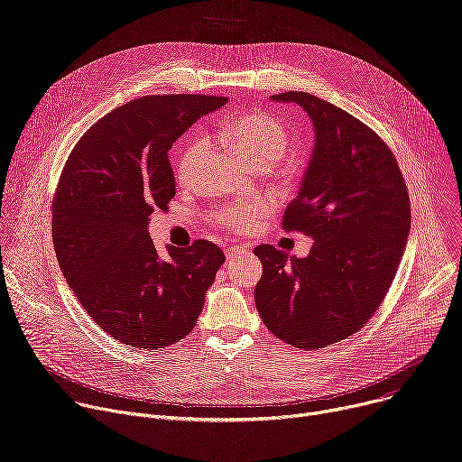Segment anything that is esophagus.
Listing matches in <instances>:
<instances>
[{
	"label": "esophagus",
	"instance_id": "obj_1",
	"mask_svg": "<svg viewBox=\"0 0 462 462\" xmlns=\"http://www.w3.org/2000/svg\"><path fill=\"white\" fill-rule=\"evenodd\" d=\"M241 254H246V246H243V245H232V246L226 248V257H228V259L237 257V255H241Z\"/></svg>",
	"mask_w": 462,
	"mask_h": 462
}]
</instances>
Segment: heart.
Returning a JSON list of instances; mask_svg holds the SVG:
<instances>
[{
	"mask_svg": "<svg viewBox=\"0 0 462 462\" xmlns=\"http://www.w3.org/2000/svg\"><path fill=\"white\" fill-rule=\"evenodd\" d=\"M223 141L252 168H273L285 153L291 143L289 129L274 116L252 113L237 118L223 129ZM207 150L205 139L186 144L177 161V179L189 184L195 177L197 164ZM273 210V201L265 197L239 201L216 212V223L234 234L250 232L259 219Z\"/></svg>",
	"mask_w": 462,
	"mask_h": 462,
	"instance_id": "obj_1",
	"label": "heart"
}]
</instances>
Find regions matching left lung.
<instances>
[{
	"instance_id": "1",
	"label": "left lung",
	"mask_w": 462,
	"mask_h": 462,
	"mask_svg": "<svg viewBox=\"0 0 462 462\" xmlns=\"http://www.w3.org/2000/svg\"><path fill=\"white\" fill-rule=\"evenodd\" d=\"M271 100L294 102L312 120V157L282 225L314 243L307 257L255 246L254 300L273 335L314 351L360 331L380 307L411 228L410 195L393 152L364 122L303 91Z\"/></svg>"
}]
</instances>
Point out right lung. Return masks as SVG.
Instances as JSON below:
<instances>
[{
    "instance_id": "1",
    "label": "right lung",
    "mask_w": 462,
    "mask_h": 462,
    "mask_svg": "<svg viewBox=\"0 0 462 462\" xmlns=\"http://www.w3.org/2000/svg\"><path fill=\"white\" fill-rule=\"evenodd\" d=\"M226 97L153 95L131 100L91 125L63 166L52 201V245L65 282L115 340L164 349L199 318L225 263L199 239L168 246L161 259L148 234L153 210H168L175 177L168 152Z\"/></svg>"
}]
</instances>
